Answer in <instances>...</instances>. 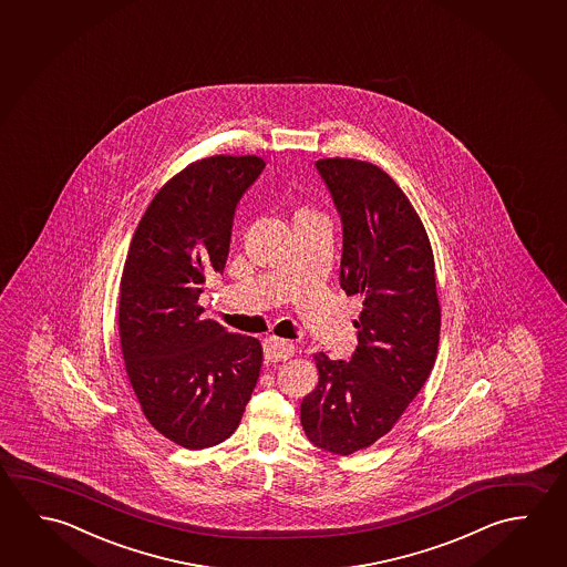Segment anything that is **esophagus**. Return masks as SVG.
Masks as SVG:
<instances>
[{
    "label": "esophagus",
    "mask_w": 567,
    "mask_h": 567,
    "mask_svg": "<svg viewBox=\"0 0 567 567\" xmlns=\"http://www.w3.org/2000/svg\"><path fill=\"white\" fill-rule=\"evenodd\" d=\"M265 348V360L267 362H287L295 355V343L279 336H269L262 342Z\"/></svg>",
    "instance_id": "34e87169"
}]
</instances>
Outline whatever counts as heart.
<instances>
[{"mask_svg": "<svg viewBox=\"0 0 567 567\" xmlns=\"http://www.w3.org/2000/svg\"><path fill=\"white\" fill-rule=\"evenodd\" d=\"M308 214H312V212H310V209H307V207H300V209H298V212H297V217H298V215H308Z\"/></svg>", "mask_w": 567, "mask_h": 567, "instance_id": "b5f03b06", "label": "heart"}]
</instances>
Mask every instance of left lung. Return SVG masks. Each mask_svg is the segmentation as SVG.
<instances>
[{
	"mask_svg": "<svg viewBox=\"0 0 567 567\" xmlns=\"http://www.w3.org/2000/svg\"><path fill=\"white\" fill-rule=\"evenodd\" d=\"M316 167L342 215L340 287L363 302L352 360L316 353L300 423L316 446L352 455L390 433L435 365V257L415 207L381 167L353 158Z\"/></svg>",
	"mask_w": 567,
	"mask_h": 567,
	"instance_id": "left-lung-1",
	"label": "left lung"
}]
</instances>
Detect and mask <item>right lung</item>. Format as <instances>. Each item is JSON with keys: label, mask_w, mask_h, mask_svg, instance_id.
Segmentation results:
<instances>
[{"label": "right lung", "mask_w": 567, "mask_h": 567, "mask_svg": "<svg viewBox=\"0 0 567 567\" xmlns=\"http://www.w3.org/2000/svg\"><path fill=\"white\" fill-rule=\"evenodd\" d=\"M265 167L259 156L197 159L167 179L132 237L118 297L122 358L150 425L192 451L241 423L262 348L204 320L205 277L221 272L233 214Z\"/></svg>", "instance_id": "add662e5"}]
</instances>
